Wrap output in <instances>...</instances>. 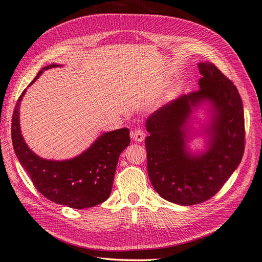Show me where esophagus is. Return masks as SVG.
Returning a JSON list of instances; mask_svg holds the SVG:
<instances>
[{
	"mask_svg": "<svg viewBox=\"0 0 262 262\" xmlns=\"http://www.w3.org/2000/svg\"><path fill=\"white\" fill-rule=\"evenodd\" d=\"M145 137H146L145 132H143V130L140 129V128L134 129V130L132 132V138H133L135 141L141 142V141H143V139H145Z\"/></svg>",
	"mask_w": 262,
	"mask_h": 262,
	"instance_id": "1",
	"label": "esophagus"
}]
</instances>
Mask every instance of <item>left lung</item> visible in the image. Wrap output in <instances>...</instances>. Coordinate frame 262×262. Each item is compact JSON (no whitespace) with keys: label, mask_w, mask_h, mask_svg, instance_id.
<instances>
[{"label":"left lung","mask_w":262,"mask_h":262,"mask_svg":"<svg viewBox=\"0 0 262 262\" xmlns=\"http://www.w3.org/2000/svg\"><path fill=\"white\" fill-rule=\"evenodd\" d=\"M199 90L159 107L146 122L148 175L160 196L173 204H201L222 188L245 149L244 107L238 90L217 67L198 63ZM209 103L213 114L204 133L207 149L190 154L187 126L193 109Z\"/></svg>","instance_id":"left-lung-1"}]
</instances>
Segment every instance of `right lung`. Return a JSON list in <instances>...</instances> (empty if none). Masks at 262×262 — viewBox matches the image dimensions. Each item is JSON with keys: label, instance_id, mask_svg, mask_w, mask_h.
Listing matches in <instances>:
<instances>
[{"label": "right lung", "instance_id": "obj_1", "mask_svg": "<svg viewBox=\"0 0 262 262\" xmlns=\"http://www.w3.org/2000/svg\"><path fill=\"white\" fill-rule=\"evenodd\" d=\"M57 66L61 65L45 66L30 85L45 71ZM25 94L26 89L15 105L12 141L15 154L35 187L49 200L74 209L102 204L111 193L120 155L130 142L129 129L124 127L103 133L86 151L73 159L63 161L42 159L27 146L20 132L19 106Z\"/></svg>", "mask_w": 262, "mask_h": 262}]
</instances>
